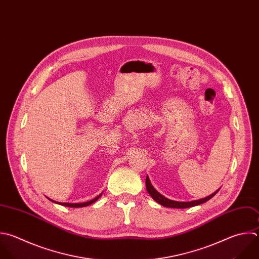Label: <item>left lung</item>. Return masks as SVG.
<instances>
[{"label": "left lung", "instance_id": "left-lung-1", "mask_svg": "<svg viewBox=\"0 0 259 259\" xmlns=\"http://www.w3.org/2000/svg\"><path fill=\"white\" fill-rule=\"evenodd\" d=\"M146 187H147V191L149 192V194L154 198V200H156L158 203H160L161 205L163 206H166V207H174V208H186V207H191V206H194V205H198V204H201L205 201H207L208 199H210L220 189H218L215 192H213L212 194L204 197V198H201V199H198V200H192V201H175V200H171V199H168L166 198L165 196H163L162 194H160L154 187L153 185L151 184L150 180H149V177L147 176L146 178Z\"/></svg>", "mask_w": 259, "mask_h": 259}]
</instances>
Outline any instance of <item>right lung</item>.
Masks as SVG:
<instances>
[{"label":"right lung","instance_id":"right-lung-1","mask_svg":"<svg viewBox=\"0 0 259 259\" xmlns=\"http://www.w3.org/2000/svg\"><path fill=\"white\" fill-rule=\"evenodd\" d=\"M101 196V194H99L97 197H95V198H93L92 200H89V201H87V202H82V203H69V202H57V201H54V200H52V201H54V202H57V203H60V204H62V205H66V206H70V207H83V206H87V205H89V204H91V203H93V202H95L99 197Z\"/></svg>","mask_w":259,"mask_h":259}]
</instances>
